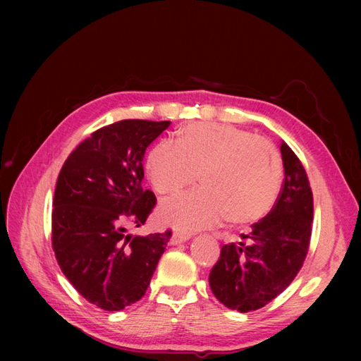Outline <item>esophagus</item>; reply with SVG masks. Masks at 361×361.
<instances>
[{
  "label": "esophagus",
  "mask_w": 361,
  "mask_h": 361,
  "mask_svg": "<svg viewBox=\"0 0 361 361\" xmlns=\"http://www.w3.org/2000/svg\"><path fill=\"white\" fill-rule=\"evenodd\" d=\"M190 239V235H183L180 232H174L170 238V244L171 245H179V244H183L185 241H188Z\"/></svg>",
  "instance_id": "1"
}]
</instances>
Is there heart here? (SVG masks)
Returning a JSON list of instances; mask_svg holds the SVG:
<instances>
[{
  "instance_id": "1",
  "label": "heart",
  "mask_w": 361,
  "mask_h": 361,
  "mask_svg": "<svg viewBox=\"0 0 361 361\" xmlns=\"http://www.w3.org/2000/svg\"><path fill=\"white\" fill-rule=\"evenodd\" d=\"M146 171L158 192H176L200 173L202 190L164 200L161 220L182 232H197L224 218L245 224L264 216L280 188L281 158L271 141L233 125L194 123L179 145L161 140L150 149Z\"/></svg>"
}]
</instances>
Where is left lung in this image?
<instances>
[{"label":"left lung","instance_id":"1","mask_svg":"<svg viewBox=\"0 0 361 361\" xmlns=\"http://www.w3.org/2000/svg\"><path fill=\"white\" fill-rule=\"evenodd\" d=\"M285 182L271 212L243 235L245 243L221 247L209 274L215 298L226 307L257 310L285 290L302 267L309 250L313 194L307 174L292 149L280 146Z\"/></svg>","mask_w":361,"mask_h":361}]
</instances>
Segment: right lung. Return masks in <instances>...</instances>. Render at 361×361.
Instances as JSON below:
<instances>
[{"label":"right lung","mask_w":361,"mask_h":361,"mask_svg":"<svg viewBox=\"0 0 361 361\" xmlns=\"http://www.w3.org/2000/svg\"><path fill=\"white\" fill-rule=\"evenodd\" d=\"M170 122L120 120L76 147L59 174L52 248L82 297L108 312L143 298L171 232L133 236L157 204L143 188L146 149Z\"/></svg>","instance_id":"obj_1"}]
</instances>
